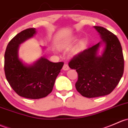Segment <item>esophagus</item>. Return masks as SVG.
<instances>
[{
    "mask_svg": "<svg viewBox=\"0 0 128 128\" xmlns=\"http://www.w3.org/2000/svg\"><path fill=\"white\" fill-rule=\"evenodd\" d=\"M62 69L64 70H68L69 69V67H68V66L67 64H64V66H63Z\"/></svg>",
    "mask_w": 128,
    "mask_h": 128,
    "instance_id": "obj_1",
    "label": "esophagus"
}]
</instances>
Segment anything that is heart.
I'll return each instance as SVG.
<instances>
[{
	"instance_id": "obj_1",
	"label": "heart",
	"mask_w": 128,
	"mask_h": 128,
	"mask_svg": "<svg viewBox=\"0 0 128 128\" xmlns=\"http://www.w3.org/2000/svg\"><path fill=\"white\" fill-rule=\"evenodd\" d=\"M72 41H73V40H68V41L66 42L64 44H63L62 45V48H68V47L70 46L71 45V44H72ZM81 47H82L81 44H79V45H78L77 46H76V48H75L74 50V53H76V52H78L80 50Z\"/></svg>"
}]
</instances>
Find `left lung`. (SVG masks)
<instances>
[{"label":"left lung","instance_id":"left-lung-1","mask_svg":"<svg viewBox=\"0 0 128 128\" xmlns=\"http://www.w3.org/2000/svg\"><path fill=\"white\" fill-rule=\"evenodd\" d=\"M101 41L79 53L68 66L78 73L75 87L83 96L96 98L109 94L120 81L124 71V58L120 42L106 28L94 26ZM100 47H104L101 55Z\"/></svg>","mask_w":128,"mask_h":128}]
</instances>
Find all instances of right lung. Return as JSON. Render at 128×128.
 <instances>
[{
  "mask_svg": "<svg viewBox=\"0 0 128 128\" xmlns=\"http://www.w3.org/2000/svg\"><path fill=\"white\" fill-rule=\"evenodd\" d=\"M36 33V29L30 28L18 34L8 43L4 56L5 76L11 87L19 96L32 99L45 98L52 92L64 65L62 62H52L42 56L31 64L20 58V45Z\"/></svg>",
  "mask_w": 128,
  "mask_h": 128,
  "instance_id": "right-lung-1",
  "label": "right lung"
}]
</instances>
